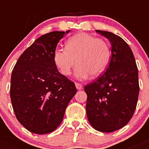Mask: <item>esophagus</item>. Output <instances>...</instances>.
<instances>
[{
	"mask_svg": "<svg viewBox=\"0 0 149 149\" xmlns=\"http://www.w3.org/2000/svg\"><path fill=\"white\" fill-rule=\"evenodd\" d=\"M75 85H76V87H77V90H82L83 89V86L80 84H79V83H76Z\"/></svg>",
	"mask_w": 149,
	"mask_h": 149,
	"instance_id": "esophagus-1",
	"label": "esophagus"
}]
</instances>
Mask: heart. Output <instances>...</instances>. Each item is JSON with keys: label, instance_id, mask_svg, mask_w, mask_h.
Instances as JSON below:
<instances>
[{"label": "heart", "instance_id": "1", "mask_svg": "<svg viewBox=\"0 0 149 149\" xmlns=\"http://www.w3.org/2000/svg\"><path fill=\"white\" fill-rule=\"evenodd\" d=\"M111 58V49L106 41L80 32L70 37L65 49H57L53 61L59 72L70 76L76 63L77 78L84 79L90 76L97 77L106 70Z\"/></svg>", "mask_w": 149, "mask_h": 149}]
</instances>
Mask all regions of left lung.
<instances>
[{
	"label": "left lung",
	"mask_w": 149,
	"mask_h": 149,
	"mask_svg": "<svg viewBox=\"0 0 149 149\" xmlns=\"http://www.w3.org/2000/svg\"><path fill=\"white\" fill-rule=\"evenodd\" d=\"M111 44L107 68L95 81L84 86L86 115L97 131L112 132L129 122L139 94V72L131 48L120 36L97 30Z\"/></svg>",
	"instance_id": "left-lung-1"
}]
</instances>
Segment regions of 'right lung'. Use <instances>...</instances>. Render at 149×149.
<instances>
[{
  "label": "right lung",
  "mask_w": 149,
  "mask_h": 149,
  "mask_svg": "<svg viewBox=\"0 0 149 149\" xmlns=\"http://www.w3.org/2000/svg\"><path fill=\"white\" fill-rule=\"evenodd\" d=\"M67 31H51L37 38L13 69L10 96L17 120L38 134L60 125L68 104L77 93L73 82L58 72L53 53Z\"/></svg>",
  "instance_id": "obj_1"
}]
</instances>
